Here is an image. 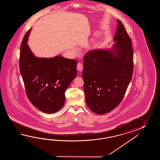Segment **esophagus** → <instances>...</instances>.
Returning <instances> with one entry per match:
<instances>
[{"label":"esophagus","instance_id":"34e87169","mask_svg":"<svg viewBox=\"0 0 160 160\" xmlns=\"http://www.w3.org/2000/svg\"><path fill=\"white\" fill-rule=\"evenodd\" d=\"M77 70H78V71H79V72H82L83 70V65L81 63H78L77 64Z\"/></svg>","mask_w":160,"mask_h":160}]
</instances>
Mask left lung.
Returning a JSON list of instances; mask_svg holds the SVG:
<instances>
[{
  "label": "left lung",
  "mask_w": 160,
  "mask_h": 160,
  "mask_svg": "<svg viewBox=\"0 0 160 160\" xmlns=\"http://www.w3.org/2000/svg\"><path fill=\"white\" fill-rule=\"evenodd\" d=\"M117 22L112 46L91 50L83 59L82 75L86 103L92 112L101 115L122 101L133 75L132 41L122 22Z\"/></svg>",
  "instance_id": "8db88e82"
}]
</instances>
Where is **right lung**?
I'll return each instance as SVG.
<instances>
[{
    "mask_svg": "<svg viewBox=\"0 0 160 160\" xmlns=\"http://www.w3.org/2000/svg\"><path fill=\"white\" fill-rule=\"evenodd\" d=\"M31 29L21 43V75L32 104L43 112L54 113L65 104V91L77 77V62L60 55L52 58L37 57L27 44Z\"/></svg>",
    "mask_w": 160,
    "mask_h": 160,
    "instance_id": "obj_1",
    "label": "right lung"
}]
</instances>
